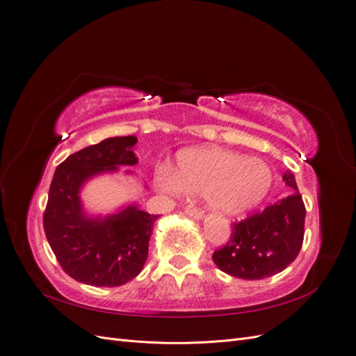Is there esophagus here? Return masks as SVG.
I'll return each mask as SVG.
<instances>
[{
  "label": "esophagus",
  "instance_id": "obj_1",
  "mask_svg": "<svg viewBox=\"0 0 356 356\" xmlns=\"http://www.w3.org/2000/svg\"><path fill=\"white\" fill-rule=\"evenodd\" d=\"M186 215H188V217L195 218V220H202L203 217V211L199 209V208H186Z\"/></svg>",
  "mask_w": 356,
  "mask_h": 356
}]
</instances>
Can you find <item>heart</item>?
Returning <instances> with one entry per match:
<instances>
[{
    "instance_id": "obj_1",
    "label": "heart",
    "mask_w": 356,
    "mask_h": 356,
    "mask_svg": "<svg viewBox=\"0 0 356 356\" xmlns=\"http://www.w3.org/2000/svg\"><path fill=\"white\" fill-rule=\"evenodd\" d=\"M273 170L266 161L220 147L181 152L177 168H161L156 186L161 191L204 195L209 207L224 215L257 208L272 190Z\"/></svg>"
}]
</instances>
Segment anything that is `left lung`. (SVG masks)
<instances>
[{"label": "left lung", "mask_w": 356, "mask_h": 356, "mask_svg": "<svg viewBox=\"0 0 356 356\" xmlns=\"http://www.w3.org/2000/svg\"><path fill=\"white\" fill-rule=\"evenodd\" d=\"M282 179L293 193L263 212L233 222L229 242L213 252L212 260L224 273L255 281L282 272L297 258L306 208L293 172L286 170Z\"/></svg>", "instance_id": "left-lung-1"}]
</instances>
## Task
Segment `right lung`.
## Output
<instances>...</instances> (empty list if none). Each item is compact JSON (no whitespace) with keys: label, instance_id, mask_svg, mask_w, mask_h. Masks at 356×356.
Segmentation results:
<instances>
[{"label":"right lung","instance_id":"add662e5","mask_svg":"<svg viewBox=\"0 0 356 356\" xmlns=\"http://www.w3.org/2000/svg\"><path fill=\"white\" fill-rule=\"evenodd\" d=\"M138 138H106L68 156L53 175L44 212L46 238L60 267L75 281L93 286H120L141 273L159 215L136 203L114 213L89 215L80 197L89 179L135 166ZM131 172V170H127Z\"/></svg>","mask_w":356,"mask_h":356}]
</instances>
